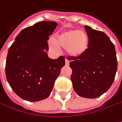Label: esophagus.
Masks as SVG:
<instances>
[{
	"label": "esophagus",
	"mask_w": 122,
	"mask_h": 122,
	"mask_svg": "<svg viewBox=\"0 0 122 122\" xmlns=\"http://www.w3.org/2000/svg\"><path fill=\"white\" fill-rule=\"evenodd\" d=\"M69 60H67V59H65V65H69Z\"/></svg>",
	"instance_id": "esophagus-1"
}]
</instances>
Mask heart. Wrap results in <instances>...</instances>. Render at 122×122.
<instances>
[{
  "mask_svg": "<svg viewBox=\"0 0 122 122\" xmlns=\"http://www.w3.org/2000/svg\"><path fill=\"white\" fill-rule=\"evenodd\" d=\"M51 47L65 48L66 52L72 57H79L85 53L88 46V37L83 30H69L57 34L48 40Z\"/></svg>",
  "mask_w": 122,
  "mask_h": 122,
  "instance_id": "obj_1",
  "label": "heart"
}]
</instances>
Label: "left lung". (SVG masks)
Segmentation results:
<instances>
[{
  "instance_id": "obj_1",
  "label": "left lung",
  "mask_w": 122,
  "mask_h": 122,
  "mask_svg": "<svg viewBox=\"0 0 122 122\" xmlns=\"http://www.w3.org/2000/svg\"><path fill=\"white\" fill-rule=\"evenodd\" d=\"M88 48L79 57H71V80L79 96L95 99L106 92L114 81L117 61L114 44L103 32L85 25Z\"/></svg>"
}]
</instances>
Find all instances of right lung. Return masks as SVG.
<instances>
[{
    "mask_svg": "<svg viewBox=\"0 0 122 122\" xmlns=\"http://www.w3.org/2000/svg\"><path fill=\"white\" fill-rule=\"evenodd\" d=\"M57 25L43 21L23 29L8 51L6 80L15 94L25 101L46 99L65 65L64 57L51 59L46 53L48 36Z\"/></svg>",
    "mask_w": 122,
    "mask_h": 122,
    "instance_id": "obj_1",
    "label": "right lung"
}]
</instances>
